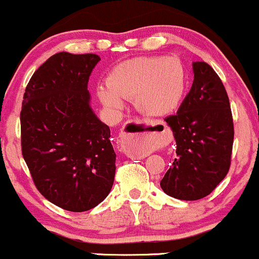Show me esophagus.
I'll return each mask as SVG.
<instances>
[{"label": "esophagus", "mask_w": 259, "mask_h": 259, "mask_svg": "<svg viewBox=\"0 0 259 259\" xmlns=\"http://www.w3.org/2000/svg\"><path fill=\"white\" fill-rule=\"evenodd\" d=\"M151 127H152V123H149V122L137 121L135 124H132V128L123 133L122 140L130 141L131 136H138L141 135V133H151V130H152Z\"/></svg>", "instance_id": "1"}]
</instances>
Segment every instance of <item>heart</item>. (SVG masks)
<instances>
[{"label":"heart","instance_id":"b5f03b06","mask_svg":"<svg viewBox=\"0 0 259 259\" xmlns=\"http://www.w3.org/2000/svg\"><path fill=\"white\" fill-rule=\"evenodd\" d=\"M186 88L183 64L173 57H137L118 64L107 76V88H99L105 106L118 110L123 100L135 97V105L147 116L171 112L182 101Z\"/></svg>","mask_w":259,"mask_h":259}]
</instances>
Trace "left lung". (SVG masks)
Here are the masks:
<instances>
[{"label":"left lung","instance_id":"8db88e82","mask_svg":"<svg viewBox=\"0 0 259 259\" xmlns=\"http://www.w3.org/2000/svg\"><path fill=\"white\" fill-rule=\"evenodd\" d=\"M194 82L175 115L165 118L177 141V158L162 180L166 195L199 200L212 193L231 165L233 119L221 79L205 62L193 64Z\"/></svg>","mask_w":259,"mask_h":259}]
</instances>
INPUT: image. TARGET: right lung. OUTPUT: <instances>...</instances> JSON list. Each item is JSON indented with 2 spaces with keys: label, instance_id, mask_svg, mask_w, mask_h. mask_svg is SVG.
I'll return each mask as SVG.
<instances>
[{
  "label": "right lung",
  "instance_id": "1",
  "mask_svg": "<svg viewBox=\"0 0 259 259\" xmlns=\"http://www.w3.org/2000/svg\"><path fill=\"white\" fill-rule=\"evenodd\" d=\"M96 54L52 55L30 77L21 111V146L38 191L82 212L108 195L116 173L110 128L90 107L88 82Z\"/></svg>",
  "mask_w": 259,
  "mask_h": 259
}]
</instances>
